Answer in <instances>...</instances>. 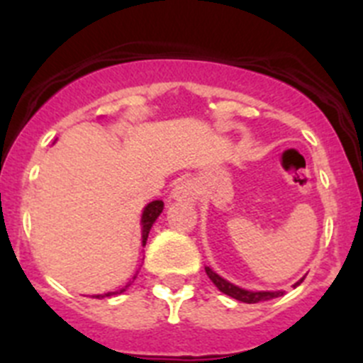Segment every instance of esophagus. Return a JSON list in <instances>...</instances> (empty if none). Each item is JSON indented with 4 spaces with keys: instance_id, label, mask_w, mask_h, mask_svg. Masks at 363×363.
Returning a JSON list of instances; mask_svg holds the SVG:
<instances>
[{
    "instance_id": "1",
    "label": "esophagus",
    "mask_w": 363,
    "mask_h": 363,
    "mask_svg": "<svg viewBox=\"0 0 363 363\" xmlns=\"http://www.w3.org/2000/svg\"><path fill=\"white\" fill-rule=\"evenodd\" d=\"M199 197L197 186L195 182L189 181V179H184V181L177 182L174 188V199L179 202H195Z\"/></svg>"
}]
</instances>
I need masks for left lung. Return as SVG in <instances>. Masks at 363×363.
Returning <instances> with one entry per match:
<instances>
[{"label":"left lung","instance_id":"obj_1","mask_svg":"<svg viewBox=\"0 0 363 363\" xmlns=\"http://www.w3.org/2000/svg\"><path fill=\"white\" fill-rule=\"evenodd\" d=\"M206 274H208L209 279L215 283V286L220 290V292H223L225 296L233 297V299H236V301H242V303L254 304V303H259V301H269V299H274V297L283 296V292H281V290L279 292H249V290H243V289H240V286H235L233 283H229V281H225L223 277H220L218 274L213 272L209 267H206ZM303 279H301L299 283H296V286L297 284L303 283Z\"/></svg>","mask_w":363,"mask_h":363}]
</instances>
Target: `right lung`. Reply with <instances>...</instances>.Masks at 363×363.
Returning <instances> with one entry per match:
<instances>
[{"instance_id": "add662e5", "label": "right lung", "mask_w": 363, "mask_h": 363, "mask_svg": "<svg viewBox=\"0 0 363 363\" xmlns=\"http://www.w3.org/2000/svg\"><path fill=\"white\" fill-rule=\"evenodd\" d=\"M162 208H164V204H162V201H154V202H150V204L147 206V208H145V211H143V218H141V225H143V236H141V242H143V245L145 243H147V238H148V233H150V229H152V223L155 222V220H157V216L161 215L162 213ZM121 292H123V290H121ZM114 292H109V294H104V296L101 297H109V296H113ZM100 297V296H98Z\"/></svg>"}]
</instances>
